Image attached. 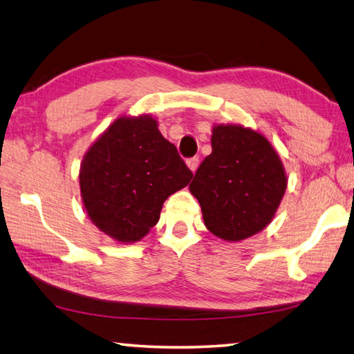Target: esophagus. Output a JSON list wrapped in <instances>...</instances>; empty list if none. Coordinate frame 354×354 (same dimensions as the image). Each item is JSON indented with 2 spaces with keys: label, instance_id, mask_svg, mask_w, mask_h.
I'll use <instances>...</instances> for the list:
<instances>
[{
  "label": "esophagus",
  "instance_id": "1",
  "mask_svg": "<svg viewBox=\"0 0 354 354\" xmlns=\"http://www.w3.org/2000/svg\"><path fill=\"white\" fill-rule=\"evenodd\" d=\"M187 165H188V167L193 172H196V169H197V166H199V158L197 157H193V158H188L187 160Z\"/></svg>",
  "mask_w": 354,
  "mask_h": 354
}]
</instances>
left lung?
Here are the masks:
<instances>
[{
  "label": "left lung",
  "instance_id": "left-lung-1",
  "mask_svg": "<svg viewBox=\"0 0 354 354\" xmlns=\"http://www.w3.org/2000/svg\"><path fill=\"white\" fill-rule=\"evenodd\" d=\"M212 147L189 191L209 232L245 239L268 227L280 205L288 185L281 160L261 133L241 126H216Z\"/></svg>",
  "mask_w": 354,
  "mask_h": 354
}]
</instances>
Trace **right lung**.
Masks as SVG:
<instances>
[{
	"instance_id": "add662e5",
	"label": "right lung",
	"mask_w": 354,
	"mask_h": 354,
	"mask_svg": "<svg viewBox=\"0 0 354 354\" xmlns=\"http://www.w3.org/2000/svg\"><path fill=\"white\" fill-rule=\"evenodd\" d=\"M191 177L157 121L124 116L85 153L79 183L93 224L116 241L135 243L157 224L163 202Z\"/></svg>"
}]
</instances>
